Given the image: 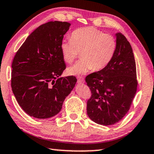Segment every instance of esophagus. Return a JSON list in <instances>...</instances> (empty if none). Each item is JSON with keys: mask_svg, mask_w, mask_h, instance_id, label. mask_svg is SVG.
<instances>
[{"mask_svg": "<svg viewBox=\"0 0 154 154\" xmlns=\"http://www.w3.org/2000/svg\"><path fill=\"white\" fill-rule=\"evenodd\" d=\"M77 81L80 84H84V82H85L84 78L83 77H77Z\"/></svg>", "mask_w": 154, "mask_h": 154, "instance_id": "esophagus-1", "label": "esophagus"}]
</instances>
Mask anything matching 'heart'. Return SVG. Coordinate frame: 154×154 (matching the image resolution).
<instances>
[{
    "label": "heart",
    "mask_w": 154,
    "mask_h": 154,
    "mask_svg": "<svg viewBox=\"0 0 154 154\" xmlns=\"http://www.w3.org/2000/svg\"><path fill=\"white\" fill-rule=\"evenodd\" d=\"M61 51L66 63L71 64L81 53L82 59L68 68L70 75H84L93 69H104L113 58L117 41L113 35L104 34L93 27L75 29L71 39L63 40Z\"/></svg>",
    "instance_id": "b5f03b06"
}]
</instances>
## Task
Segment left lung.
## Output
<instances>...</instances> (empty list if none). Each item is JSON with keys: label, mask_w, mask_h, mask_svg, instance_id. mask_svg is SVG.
<instances>
[{"label": "left lung", "mask_w": 154, "mask_h": 154, "mask_svg": "<svg viewBox=\"0 0 154 154\" xmlns=\"http://www.w3.org/2000/svg\"><path fill=\"white\" fill-rule=\"evenodd\" d=\"M116 36L117 48L111 62L86 77L92 93L87 102V114L91 120L104 126L114 125L125 117L137 86L132 48L122 34L118 32Z\"/></svg>", "instance_id": "1"}]
</instances>
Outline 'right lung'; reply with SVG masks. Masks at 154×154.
I'll return each mask as SVG.
<instances>
[{"label": "right lung", "instance_id": "add662e5", "mask_svg": "<svg viewBox=\"0 0 154 154\" xmlns=\"http://www.w3.org/2000/svg\"><path fill=\"white\" fill-rule=\"evenodd\" d=\"M70 26L69 23L56 20L41 25L14 58L11 88L18 104L29 116L46 119L56 116L76 84L74 76L59 78L66 68L61 43Z\"/></svg>", "mask_w": 154, "mask_h": 154}]
</instances>
